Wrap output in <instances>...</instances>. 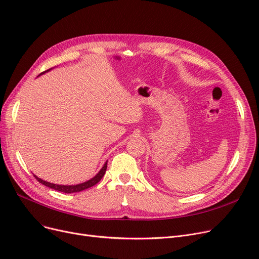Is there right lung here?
<instances>
[{
    "label": "right lung",
    "instance_id": "obj_1",
    "mask_svg": "<svg viewBox=\"0 0 259 259\" xmlns=\"http://www.w3.org/2000/svg\"><path fill=\"white\" fill-rule=\"evenodd\" d=\"M49 71H50V70H48V71H46V72H49ZM46 72H43V73H41V74H44ZM107 163H108V161L104 164L102 169H100V170L98 171V174H97L95 177H93L92 179H90L89 181H87V182H83V183H80V184H77V185H58V184H54V183H50V182L44 181V180L38 178L37 176H35V178L38 180V181H39L41 184L46 185V186H48V187H50V188H53V189H55V190H58V192L65 193V194L78 193V192H81V190H84V189H87V188H90V187L94 186L95 184H97V183L100 181V180H102V178L104 177V175L106 174V170H107Z\"/></svg>",
    "mask_w": 259,
    "mask_h": 259
}]
</instances>
